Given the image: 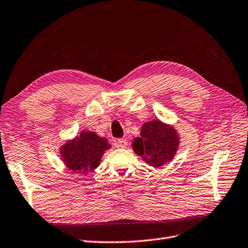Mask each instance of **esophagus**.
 <instances>
[{
  "mask_svg": "<svg viewBox=\"0 0 248 248\" xmlns=\"http://www.w3.org/2000/svg\"><path fill=\"white\" fill-rule=\"evenodd\" d=\"M117 144H118V147H120V148H126L127 141H126V140H118Z\"/></svg>",
  "mask_w": 248,
  "mask_h": 248,
  "instance_id": "obj_1",
  "label": "esophagus"
}]
</instances>
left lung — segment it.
I'll return each mask as SVG.
<instances>
[{
	"label": "left lung",
	"mask_w": 248,
	"mask_h": 248,
	"mask_svg": "<svg viewBox=\"0 0 248 248\" xmlns=\"http://www.w3.org/2000/svg\"><path fill=\"white\" fill-rule=\"evenodd\" d=\"M178 147L179 135L175 128L160 120L144 123L140 136L132 140V149L136 155L155 168H160L171 161Z\"/></svg>",
	"instance_id": "obj_1"
}]
</instances>
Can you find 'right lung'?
Returning <instances> with one entry per match:
<instances>
[{"instance_id":"right-lung-1","label":"right lung","mask_w":248,"mask_h":248,"mask_svg":"<svg viewBox=\"0 0 248 248\" xmlns=\"http://www.w3.org/2000/svg\"><path fill=\"white\" fill-rule=\"evenodd\" d=\"M110 144L106 138L93 131H82L75 139L65 141L59 148L61 158L72 171L87 175L100 164L102 156Z\"/></svg>"}]
</instances>
